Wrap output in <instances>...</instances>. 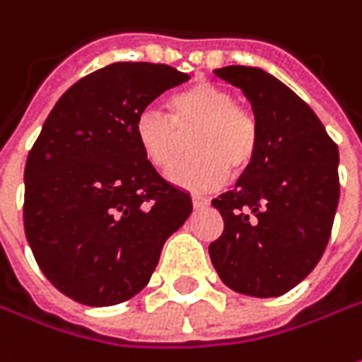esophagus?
Instances as JSON below:
<instances>
[{"label": "esophagus", "mask_w": 362, "mask_h": 362, "mask_svg": "<svg viewBox=\"0 0 362 362\" xmlns=\"http://www.w3.org/2000/svg\"><path fill=\"white\" fill-rule=\"evenodd\" d=\"M192 206H194V208H206V206H208V198L200 196V194H194V196H192Z\"/></svg>", "instance_id": "34e87169"}]
</instances>
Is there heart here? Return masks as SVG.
Masks as SVG:
<instances>
[{"label":"heart","instance_id":"heart-1","mask_svg":"<svg viewBox=\"0 0 362 362\" xmlns=\"http://www.w3.org/2000/svg\"><path fill=\"white\" fill-rule=\"evenodd\" d=\"M170 118L144 110L134 122V138L150 166L168 172L178 160L182 136H190L188 162L172 170L170 180L190 190L216 188L252 164L258 150L255 118L234 104V95L214 83H196L170 98Z\"/></svg>","mask_w":362,"mask_h":362}]
</instances>
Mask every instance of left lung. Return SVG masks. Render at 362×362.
<instances>
[{
    "label": "left lung",
    "mask_w": 362,
    "mask_h": 362,
    "mask_svg": "<svg viewBox=\"0 0 362 362\" xmlns=\"http://www.w3.org/2000/svg\"><path fill=\"white\" fill-rule=\"evenodd\" d=\"M214 74L250 102L258 150L234 190L212 200L224 230L208 246L210 260L234 293L281 296L327 248L339 206V148L310 106L272 74L248 66Z\"/></svg>",
    "instance_id": "left-lung-1"
}]
</instances>
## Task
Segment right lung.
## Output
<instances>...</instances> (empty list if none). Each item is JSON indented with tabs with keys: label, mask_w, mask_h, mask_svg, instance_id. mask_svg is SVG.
Returning a JSON list of instances; mask_svg holds the SVG:
<instances>
[{
	"label": "right lung",
	"mask_w": 362,
	"mask_h": 362,
	"mask_svg": "<svg viewBox=\"0 0 362 362\" xmlns=\"http://www.w3.org/2000/svg\"><path fill=\"white\" fill-rule=\"evenodd\" d=\"M188 78L164 64H110L76 81L44 122L23 172V226L45 279L71 300L112 306L140 293L190 216V194L134 138L138 114Z\"/></svg>",
	"instance_id": "add662e5"
}]
</instances>
